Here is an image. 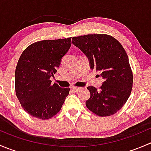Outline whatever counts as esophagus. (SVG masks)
I'll return each instance as SVG.
<instances>
[{"label":"esophagus","instance_id":"1","mask_svg":"<svg viewBox=\"0 0 151 151\" xmlns=\"http://www.w3.org/2000/svg\"><path fill=\"white\" fill-rule=\"evenodd\" d=\"M71 89H72L74 92H78L79 91H80V90L82 89V88H80V87H72Z\"/></svg>","mask_w":151,"mask_h":151}]
</instances>
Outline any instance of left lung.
Masks as SVG:
<instances>
[{
  "label": "left lung",
  "instance_id": "left-lung-1",
  "mask_svg": "<svg viewBox=\"0 0 151 151\" xmlns=\"http://www.w3.org/2000/svg\"><path fill=\"white\" fill-rule=\"evenodd\" d=\"M72 44L87 56L90 68L104 79L100 91L87 88L91 96L86 106L101 117L112 115L122 108L130 96L133 74L121 44L106 34H88L72 38Z\"/></svg>",
  "mask_w": 151,
  "mask_h": 151
}]
</instances>
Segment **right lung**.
<instances>
[{
    "instance_id": "add662e5",
    "label": "right lung",
    "mask_w": 151,
    "mask_h": 151,
    "mask_svg": "<svg viewBox=\"0 0 151 151\" xmlns=\"http://www.w3.org/2000/svg\"><path fill=\"white\" fill-rule=\"evenodd\" d=\"M71 38L35 42L22 52L15 70V91L24 109L33 117L47 120L61 109L69 88L51 84Z\"/></svg>"
}]
</instances>
